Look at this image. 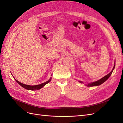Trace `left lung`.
I'll return each mask as SVG.
<instances>
[{
	"mask_svg": "<svg viewBox=\"0 0 123 123\" xmlns=\"http://www.w3.org/2000/svg\"><path fill=\"white\" fill-rule=\"evenodd\" d=\"M114 68H115V65H114V67H113V69L112 70V71H111L109 74H108L107 75H106V76L103 77V78H102L101 79L99 80H98V81H94V82H93V83H90V84H88V85H87V86H88V87L96 86H99V85H100L102 84L103 83L105 82V81L106 80H107L108 79H109V77L110 76V75H111V74H112V72H113V71ZM80 81V83H82V82H81V81Z\"/></svg>",
	"mask_w": 123,
	"mask_h": 123,
	"instance_id": "8db88e82",
	"label": "left lung"
}]
</instances>
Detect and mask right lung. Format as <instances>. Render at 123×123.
Returning a JSON list of instances; mask_svg holds the SVG:
<instances>
[{"label": "right lung", "mask_w": 123, "mask_h": 123, "mask_svg": "<svg viewBox=\"0 0 123 123\" xmlns=\"http://www.w3.org/2000/svg\"><path fill=\"white\" fill-rule=\"evenodd\" d=\"M14 80H16V81H17V83L19 84L21 87H23V88H24L25 89H27V90H39V89H41L42 88H43L44 85H46L47 84L49 83L50 81L51 80V78H50V79L48 80L45 83H43V84H41L39 85H35V86H30V85H25L23 83H21L19 81H18L17 80H16V79H15V77L13 76Z\"/></svg>", "instance_id": "obj_1"}]
</instances>
